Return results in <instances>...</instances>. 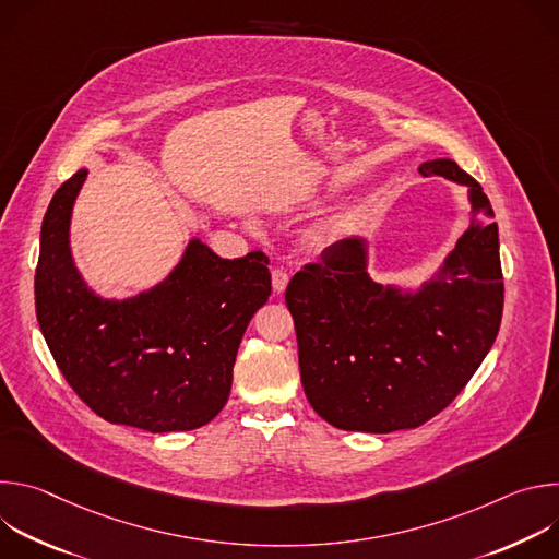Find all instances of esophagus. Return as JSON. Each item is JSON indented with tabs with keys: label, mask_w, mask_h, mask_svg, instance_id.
Instances as JSON below:
<instances>
[{
	"label": "esophagus",
	"mask_w": 559,
	"mask_h": 559,
	"mask_svg": "<svg viewBox=\"0 0 559 559\" xmlns=\"http://www.w3.org/2000/svg\"><path fill=\"white\" fill-rule=\"evenodd\" d=\"M287 283H289V274H287L283 267H276V270L272 272V287H274V292H276V294H283L285 287H287Z\"/></svg>",
	"instance_id": "34e87169"
}]
</instances>
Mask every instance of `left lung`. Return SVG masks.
<instances>
[{
    "instance_id": "8db88e82",
    "label": "left lung",
    "mask_w": 559,
    "mask_h": 559,
    "mask_svg": "<svg viewBox=\"0 0 559 559\" xmlns=\"http://www.w3.org/2000/svg\"><path fill=\"white\" fill-rule=\"evenodd\" d=\"M418 173L466 186L471 203L464 234L429 281L414 292L371 281L365 238L349 236L285 292L307 401L345 431L425 425L464 389L500 330L504 281L487 194L451 158Z\"/></svg>"
}]
</instances>
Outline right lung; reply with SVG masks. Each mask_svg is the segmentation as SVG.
Returning <instances> with one entry per match:
<instances>
[{
	"label": "right lung",
	"mask_w": 559,
	"mask_h": 559,
	"mask_svg": "<svg viewBox=\"0 0 559 559\" xmlns=\"http://www.w3.org/2000/svg\"><path fill=\"white\" fill-rule=\"evenodd\" d=\"M88 170L52 197L39 238L35 309L74 393L104 420L150 433L192 431L227 403L238 345L272 294L270 259H221L199 238L158 285L102 298L70 252V216Z\"/></svg>",
	"instance_id": "1"
}]
</instances>
